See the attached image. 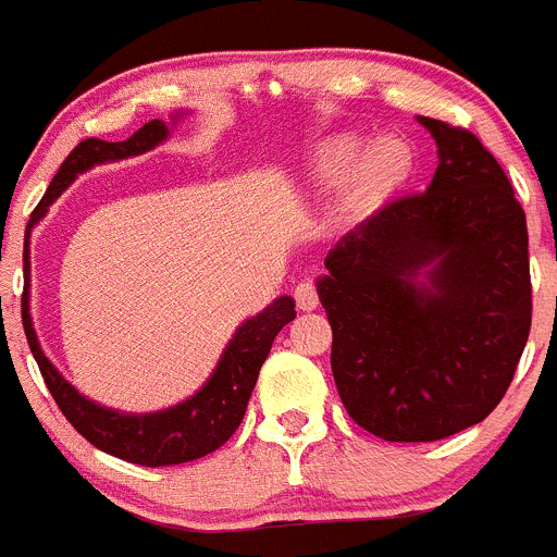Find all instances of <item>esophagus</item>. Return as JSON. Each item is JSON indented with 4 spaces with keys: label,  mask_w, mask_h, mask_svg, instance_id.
Returning <instances> with one entry per match:
<instances>
[{
    "label": "esophagus",
    "mask_w": 557,
    "mask_h": 557,
    "mask_svg": "<svg viewBox=\"0 0 557 557\" xmlns=\"http://www.w3.org/2000/svg\"><path fill=\"white\" fill-rule=\"evenodd\" d=\"M294 299H296V308H299V310H315V308H319V294H315L313 280H302V283L296 285Z\"/></svg>",
    "instance_id": "34e87169"
}]
</instances>
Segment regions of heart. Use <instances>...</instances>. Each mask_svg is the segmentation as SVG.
Segmentation results:
<instances>
[{
  "label": "heart",
  "mask_w": 557,
  "mask_h": 557,
  "mask_svg": "<svg viewBox=\"0 0 557 557\" xmlns=\"http://www.w3.org/2000/svg\"><path fill=\"white\" fill-rule=\"evenodd\" d=\"M412 170V150L401 139L368 143L360 134H332L308 156V175L319 189L343 186V214L366 216L376 211Z\"/></svg>",
  "instance_id": "heart-1"
}]
</instances>
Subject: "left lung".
I'll use <instances>...</instances> for the list:
<instances>
[{
  "label": "left lung",
  "mask_w": 557,
  "mask_h": 557,
  "mask_svg": "<svg viewBox=\"0 0 557 557\" xmlns=\"http://www.w3.org/2000/svg\"><path fill=\"white\" fill-rule=\"evenodd\" d=\"M418 123L436 143L431 184L346 233L315 280L343 407L387 443L481 423L530 332L528 225L506 173L475 134Z\"/></svg>",
  "instance_id": "obj_1"
}]
</instances>
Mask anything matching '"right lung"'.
Returning a JSON list of instances; mask_svg holds the SVG:
<instances>
[{
  "instance_id": "1",
  "label": "right lung",
  "mask_w": 557,
  "mask_h": 557,
  "mask_svg": "<svg viewBox=\"0 0 557 557\" xmlns=\"http://www.w3.org/2000/svg\"><path fill=\"white\" fill-rule=\"evenodd\" d=\"M189 114V109L173 112L170 123L150 121L139 132L123 143H107V139H85L76 145L62 168L51 178L44 200L29 216L27 236H24V296H21V321L27 332L29 349H33L35 362H38L44 382L49 393L54 396L57 407L74 425L87 443L96 445L103 454H112L123 461L143 467H168L195 461L206 454H214L216 448L227 443L233 431L242 423L247 412V401L252 396V387L258 382L263 360L269 357L274 337L288 321L296 319V305L290 296H277L272 305L261 310L258 315L244 321L227 346L222 349L220 362L211 371L197 393H191L186 401L173 404L168 409H156V412H121V409L103 407L92 398L82 396L74 384L67 382L54 362L46 357L40 349V341L35 335L33 315H29V236L33 227L49 214V206L74 184L82 173L109 164V161H123L132 156H143L148 150L159 148L164 139L173 134L178 121Z\"/></svg>"
}]
</instances>
